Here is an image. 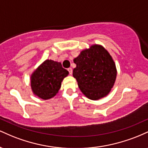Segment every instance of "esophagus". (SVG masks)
Wrapping results in <instances>:
<instances>
[{
	"mask_svg": "<svg viewBox=\"0 0 148 148\" xmlns=\"http://www.w3.org/2000/svg\"><path fill=\"white\" fill-rule=\"evenodd\" d=\"M67 70H68L69 74H72V69L71 68V67H69V68L67 69Z\"/></svg>",
	"mask_w": 148,
	"mask_h": 148,
	"instance_id": "obj_1",
	"label": "esophagus"
}]
</instances>
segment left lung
Here are the masks:
<instances>
[{"mask_svg": "<svg viewBox=\"0 0 148 148\" xmlns=\"http://www.w3.org/2000/svg\"><path fill=\"white\" fill-rule=\"evenodd\" d=\"M76 67L73 76L81 91L92 100L106 96L116 79L115 64L108 52L100 45H92L74 59Z\"/></svg>", "mask_w": 148, "mask_h": 148, "instance_id": "8db88e82", "label": "left lung"}]
</instances>
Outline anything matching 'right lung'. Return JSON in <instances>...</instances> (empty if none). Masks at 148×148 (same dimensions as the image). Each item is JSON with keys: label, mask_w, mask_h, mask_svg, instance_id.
Segmentation results:
<instances>
[{"label": "right lung", "mask_w": 148, "mask_h": 148, "mask_svg": "<svg viewBox=\"0 0 148 148\" xmlns=\"http://www.w3.org/2000/svg\"><path fill=\"white\" fill-rule=\"evenodd\" d=\"M69 72L60 62L47 60L31 76L30 84L33 93L42 99H49L57 94L61 82Z\"/></svg>", "instance_id": "right-lung-1"}]
</instances>
